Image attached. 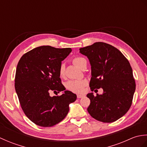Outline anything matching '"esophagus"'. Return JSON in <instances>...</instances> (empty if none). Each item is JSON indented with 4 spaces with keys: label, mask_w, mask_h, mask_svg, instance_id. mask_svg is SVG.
Returning <instances> with one entry per match:
<instances>
[{
    "label": "esophagus",
    "mask_w": 147,
    "mask_h": 147,
    "mask_svg": "<svg viewBox=\"0 0 147 147\" xmlns=\"http://www.w3.org/2000/svg\"><path fill=\"white\" fill-rule=\"evenodd\" d=\"M84 96H85V95H82V94H78V95H77V98H81L83 97Z\"/></svg>",
    "instance_id": "obj_1"
}]
</instances>
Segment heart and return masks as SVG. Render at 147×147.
Listing matches in <instances>:
<instances>
[{
  "label": "heart",
  "mask_w": 147,
  "mask_h": 147,
  "mask_svg": "<svg viewBox=\"0 0 147 147\" xmlns=\"http://www.w3.org/2000/svg\"><path fill=\"white\" fill-rule=\"evenodd\" d=\"M73 63L78 67L82 69L84 64L86 63V59L80 56H76L73 59ZM59 76L61 78H64L65 76V68L63 64H61L59 69ZM86 80H70L65 83V88L69 91L74 93H82L84 88L87 85Z\"/></svg>",
  "instance_id": "b5f03b06"
}]
</instances>
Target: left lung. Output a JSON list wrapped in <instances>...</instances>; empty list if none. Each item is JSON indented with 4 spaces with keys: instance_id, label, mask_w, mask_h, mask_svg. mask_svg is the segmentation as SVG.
I'll use <instances>...</instances> for the list:
<instances>
[{
    "instance_id": "8db88e82",
    "label": "left lung",
    "mask_w": 147,
    "mask_h": 147,
    "mask_svg": "<svg viewBox=\"0 0 147 147\" xmlns=\"http://www.w3.org/2000/svg\"><path fill=\"white\" fill-rule=\"evenodd\" d=\"M87 56L92 68L90 90L102 88V94H87L90 104L87 111L103 123H112L123 117L132 104L136 88L128 60L114 47L104 42L80 49Z\"/></svg>"
}]
</instances>
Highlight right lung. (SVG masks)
Returning a JSON list of instances; mask_svg holds the SVG:
<instances>
[{
	"instance_id": "right-lung-1",
	"label": "right lung",
	"mask_w": 147,
	"mask_h": 147,
	"mask_svg": "<svg viewBox=\"0 0 147 147\" xmlns=\"http://www.w3.org/2000/svg\"><path fill=\"white\" fill-rule=\"evenodd\" d=\"M71 51L41 46L26 52L18 62L16 92L24 113L36 125L51 127L60 123L68 113L69 105L76 100V95L67 90L50 96V92L65 90L59 69Z\"/></svg>"
}]
</instances>
